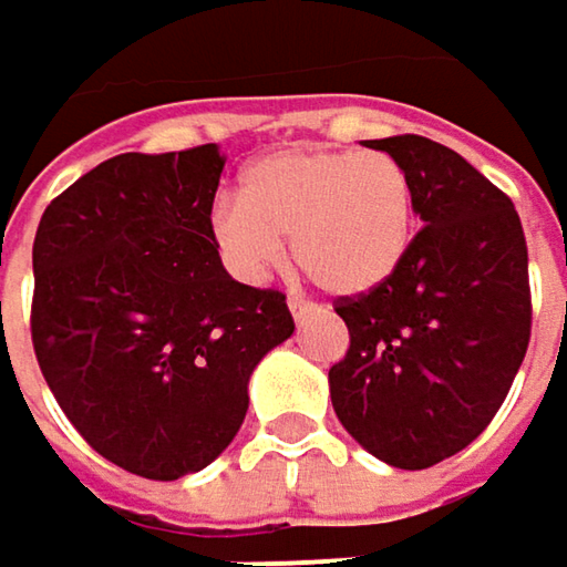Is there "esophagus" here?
<instances>
[{"instance_id":"obj_1","label":"esophagus","mask_w":567,"mask_h":567,"mask_svg":"<svg viewBox=\"0 0 567 567\" xmlns=\"http://www.w3.org/2000/svg\"><path fill=\"white\" fill-rule=\"evenodd\" d=\"M288 311H291V318H295V324H298V328H301V324H308V321L318 315V308H315V305L298 301V298H291V301H288Z\"/></svg>"}]
</instances>
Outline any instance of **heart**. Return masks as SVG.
I'll list each match as a JSON object with an SVG mask.
<instances>
[{
  "instance_id": "b5f03b06",
  "label": "heart",
  "mask_w": 567,
  "mask_h": 567,
  "mask_svg": "<svg viewBox=\"0 0 567 567\" xmlns=\"http://www.w3.org/2000/svg\"><path fill=\"white\" fill-rule=\"evenodd\" d=\"M214 239L236 276L259 282L291 239L295 262L334 298L386 285L412 252L415 190L386 152L279 148L239 178V204L214 210Z\"/></svg>"
}]
</instances>
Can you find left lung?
<instances>
[{"label": "left lung", "mask_w": 567, "mask_h": 567, "mask_svg": "<svg viewBox=\"0 0 567 567\" xmlns=\"http://www.w3.org/2000/svg\"><path fill=\"white\" fill-rule=\"evenodd\" d=\"M363 145L409 172L422 230L386 285L340 298L350 350L328 373L331 402L373 457L425 471L487 429L523 367L529 252L513 200L447 145Z\"/></svg>", "instance_id": "8db88e82"}]
</instances>
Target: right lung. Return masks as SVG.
Returning a JSON list of instances; mask_svg holds the SVG:
<instances>
[{
	"label": "right lung",
	"mask_w": 567,
	"mask_h": 567,
	"mask_svg": "<svg viewBox=\"0 0 567 567\" xmlns=\"http://www.w3.org/2000/svg\"><path fill=\"white\" fill-rule=\"evenodd\" d=\"M224 165L217 145L116 155L54 197L34 233L38 367L86 444L148 481L227 451L252 370L295 331L282 291L220 262Z\"/></svg>",
	"instance_id": "add662e5"
}]
</instances>
